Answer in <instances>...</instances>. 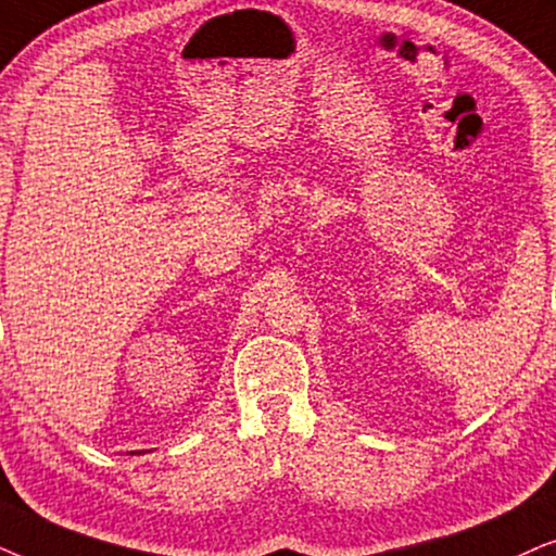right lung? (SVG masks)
Returning <instances> with one entry per match:
<instances>
[{
    "mask_svg": "<svg viewBox=\"0 0 556 556\" xmlns=\"http://www.w3.org/2000/svg\"><path fill=\"white\" fill-rule=\"evenodd\" d=\"M131 455H135V453H131Z\"/></svg>",
    "mask_w": 556,
    "mask_h": 556,
    "instance_id": "1",
    "label": "right lung"
}]
</instances>
